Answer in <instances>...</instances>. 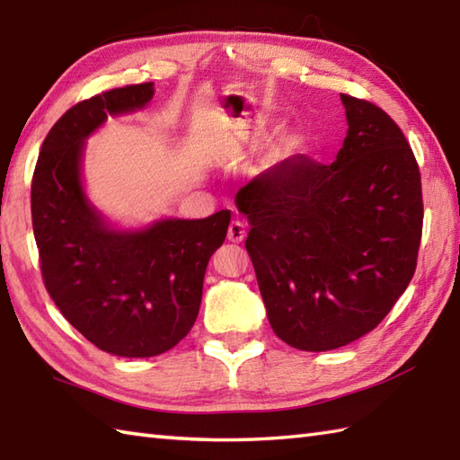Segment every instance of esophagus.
<instances>
[{
	"instance_id": "obj_1",
	"label": "esophagus",
	"mask_w": 460,
	"mask_h": 460,
	"mask_svg": "<svg viewBox=\"0 0 460 460\" xmlns=\"http://www.w3.org/2000/svg\"><path fill=\"white\" fill-rule=\"evenodd\" d=\"M246 238V222L243 220H232L228 226V240L230 242H242Z\"/></svg>"
}]
</instances>
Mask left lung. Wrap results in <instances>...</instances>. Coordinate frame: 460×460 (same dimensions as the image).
I'll list each match as a JSON object with an SVG mask.
<instances>
[{"mask_svg": "<svg viewBox=\"0 0 460 460\" xmlns=\"http://www.w3.org/2000/svg\"><path fill=\"white\" fill-rule=\"evenodd\" d=\"M348 137L335 161L289 156L242 186L246 250L271 330L302 351L343 348L375 330L415 274L420 172L385 111L343 95Z\"/></svg>", "mask_w": 460, "mask_h": 460, "instance_id": "left-lung-1", "label": "left lung"}]
</instances>
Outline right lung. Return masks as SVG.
Returning a JSON list of instances; mask_svg holds the SVG:
<instances>
[{"instance_id":"1","label":"right lung","mask_w":460,"mask_h":460,"mask_svg":"<svg viewBox=\"0 0 460 460\" xmlns=\"http://www.w3.org/2000/svg\"><path fill=\"white\" fill-rule=\"evenodd\" d=\"M153 83L111 89L71 107L47 133L31 181V220L43 284L75 330L119 358L161 355L192 330L210 256L230 210L202 220H161L112 230L83 192L85 138L143 109Z\"/></svg>"}]
</instances>
